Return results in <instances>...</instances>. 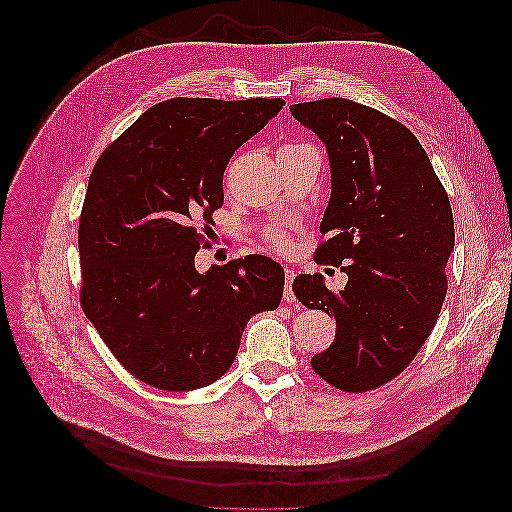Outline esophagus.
<instances>
[{"mask_svg":"<svg viewBox=\"0 0 512 512\" xmlns=\"http://www.w3.org/2000/svg\"><path fill=\"white\" fill-rule=\"evenodd\" d=\"M294 279H296V273L291 271V269H285V289H283V300L287 302V304H291V302H296V296H294V289H291V283H294Z\"/></svg>","mask_w":512,"mask_h":512,"instance_id":"esophagus-1","label":"esophagus"}]
</instances>
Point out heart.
Instances as JSON below:
<instances>
[{"label":"heart","mask_w":512,"mask_h":512,"mask_svg":"<svg viewBox=\"0 0 512 512\" xmlns=\"http://www.w3.org/2000/svg\"><path fill=\"white\" fill-rule=\"evenodd\" d=\"M264 237H266V241H269L275 250L283 252L289 246V239H287V235L283 231H266Z\"/></svg>","instance_id":"1"}]
</instances>
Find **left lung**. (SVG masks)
Here are the masks:
<instances>
[{"mask_svg":"<svg viewBox=\"0 0 512 512\" xmlns=\"http://www.w3.org/2000/svg\"><path fill=\"white\" fill-rule=\"evenodd\" d=\"M289 112L329 152L331 200L314 260L348 275L342 291L319 273L291 285L306 308L337 323L333 344L310 364L342 392H369L415 360L440 316L454 250L450 200L423 145L396 118L346 97Z\"/></svg>","mask_w":512,"mask_h":512,"instance_id":"1","label":"left lung"}]
</instances>
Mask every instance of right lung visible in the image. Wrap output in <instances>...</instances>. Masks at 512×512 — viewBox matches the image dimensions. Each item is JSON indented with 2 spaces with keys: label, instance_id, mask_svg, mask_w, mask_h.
Returning a JSON list of instances; mask_svg holds the SVG:
<instances>
[{
  "label": "right lung",
  "instance_id": "right-lung-1",
  "mask_svg": "<svg viewBox=\"0 0 512 512\" xmlns=\"http://www.w3.org/2000/svg\"><path fill=\"white\" fill-rule=\"evenodd\" d=\"M285 106L281 97H173L97 158L79 218L81 306L139 381L189 392L223 377L243 327L275 310L285 273L266 256L196 271L223 206V173Z\"/></svg>",
  "mask_w": 512,
  "mask_h": 512
}]
</instances>
